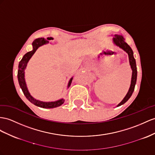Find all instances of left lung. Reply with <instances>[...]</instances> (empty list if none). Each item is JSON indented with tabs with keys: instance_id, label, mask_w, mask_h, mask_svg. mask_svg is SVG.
<instances>
[{
	"instance_id": "left-lung-1",
	"label": "left lung",
	"mask_w": 155,
	"mask_h": 155,
	"mask_svg": "<svg viewBox=\"0 0 155 155\" xmlns=\"http://www.w3.org/2000/svg\"><path fill=\"white\" fill-rule=\"evenodd\" d=\"M114 38H113V42L114 45H116L117 46L120 47L123 50H124L128 54V58H129V62L130 65L131 66V68L132 70V80H131V84L130 87L129 88V90L128 93L126 95L124 98L123 99L122 101L119 104L117 107L120 106L128 101L130 97L132 96V95L134 91L135 86L136 84V81H137V67H136V59L134 58V53L133 51L131 48L130 46L124 41V38L122 37V36L120 35H114Z\"/></svg>"
}]
</instances>
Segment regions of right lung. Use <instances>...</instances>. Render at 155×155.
<instances>
[{"label": "right lung", "mask_w": 155, "mask_h": 155, "mask_svg": "<svg viewBox=\"0 0 155 155\" xmlns=\"http://www.w3.org/2000/svg\"><path fill=\"white\" fill-rule=\"evenodd\" d=\"M47 39L53 40V38L50 37V38H47ZM48 42H49L48 41H47L46 39L44 38H38L35 39L32 43L33 50L29 51V52H27V54H25L24 55H23L21 60L19 63V66H18L19 69L18 71V78L19 84L20 86V88H21L23 94L25 95L26 98L30 102H31L32 104H33L36 106L40 107H42V108H45V109H51V108H55V107H59L60 105H61L63 103H64L65 100H63V99H61V100L55 101L44 102V101L37 100L36 99H35L33 97L31 96L30 93L29 92L28 89H27L26 82L25 81V69H26L27 63H28V61H29L31 58L33 56V55L35 54L36 50L40 46H41L44 45H46V44ZM72 81H73V77L70 79V81L68 83V86H67V88H69V87L71 86Z\"/></svg>", "instance_id": "obj_1"}]
</instances>
